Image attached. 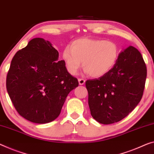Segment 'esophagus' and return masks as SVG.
I'll return each mask as SVG.
<instances>
[{"label": "esophagus", "mask_w": 154, "mask_h": 154, "mask_svg": "<svg viewBox=\"0 0 154 154\" xmlns=\"http://www.w3.org/2000/svg\"><path fill=\"white\" fill-rule=\"evenodd\" d=\"M79 85H84L85 82V80L82 79H79Z\"/></svg>", "instance_id": "34e87169"}]
</instances>
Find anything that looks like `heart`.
I'll return each mask as SVG.
<instances>
[{"instance_id": "obj_1", "label": "heart", "mask_w": 154, "mask_h": 154, "mask_svg": "<svg viewBox=\"0 0 154 154\" xmlns=\"http://www.w3.org/2000/svg\"><path fill=\"white\" fill-rule=\"evenodd\" d=\"M119 47L114 42L103 39L79 38L64 49L63 57L68 72L76 74L82 61L86 74L94 78L103 76L114 67Z\"/></svg>"}]
</instances>
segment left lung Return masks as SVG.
I'll list each match as a JSON object with an SVG mask.
<instances>
[{
    "label": "left lung",
    "instance_id": "obj_1",
    "mask_svg": "<svg viewBox=\"0 0 154 154\" xmlns=\"http://www.w3.org/2000/svg\"><path fill=\"white\" fill-rule=\"evenodd\" d=\"M146 78L143 56L136 48L129 46L120 53L109 72L85 82L91 116L104 125L123 119L140 103Z\"/></svg>",
    "mask_w": 154,
    "mask_h": 154
}]
</instances>
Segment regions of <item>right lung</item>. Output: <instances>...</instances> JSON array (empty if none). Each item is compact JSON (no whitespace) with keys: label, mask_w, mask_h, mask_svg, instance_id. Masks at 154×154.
Returning a JSON list of instances; mask_svg holds the SVG:
<instances>
[{"label":"right lung","mask_w":154,"mask_h":154,"mask_svg":"<svg viewBox=\"0 0 154 154\" xmlns=\"http://www.w3.org/2000/svg\"><path fill=\"white\" fill-rule=\"evenodd\" d=\"M79 86L49 41L36 38L18 51L6 79L9 98L17 112L34 123L53 121L69 92Z\"/></svg>","instance_id":"1"}]
</instances>
